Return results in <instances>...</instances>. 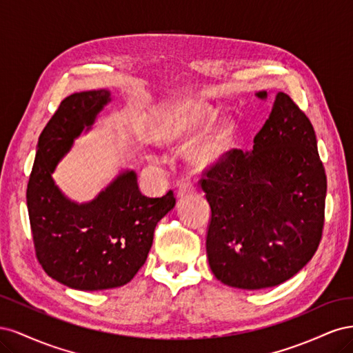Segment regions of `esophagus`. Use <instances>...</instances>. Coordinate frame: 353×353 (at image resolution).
Instances as JSON below:
<instances>
[{"label": "esophagus", "instance_id": "1", "mask_svg": "<svg viewBox=\"0 0 353 353\" xmlns=\"http://www.w3.org/2000/svg\"><path fill=\"white\" fill-rule=\"evenodd\" d=\"M193 193H194V185L188 183V181H181V183H178V190H176L178 199H184Z\"/></svg>", "mask_w": 353, "mask_h": 353}]
</instances>
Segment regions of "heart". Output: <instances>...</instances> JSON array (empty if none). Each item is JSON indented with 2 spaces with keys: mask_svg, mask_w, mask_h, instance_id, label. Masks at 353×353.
I'll return each mask as SVG.
<instances>
[{
  "mask_svg": "<svg viewBox=\"0 0 353 353\" xmlns=\"http://www.w3.org/2000/svg\"><path fill=\"white\" fill-rule=\"evenodd\" d=\"M200 123V119L197 116H188L184 117L175 123V126L170 130L169 138L170 140H179L188 134L193 132L197 125ZM221 150V141L216 137H209L205 141H201L196 150V156L201 162H210V160L215 159L219 154Z\"/></svg>",
  "mask_w": 353,
  "mask_h": 353,
  "instance_id": "1",
  "label": "heart"
}]
</instances>
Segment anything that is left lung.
<instances>
[{"label": "left lung", "instance_id": "left-lung-1", "mask_svg": "<svg viewBox=\"0 0 353 353\" xmlns=\"http://www.w3.org/2000/svg\"><path fill=\"white\" fill-rule=\"evenodd\" d=\"M261 100L268 92L254 94ZM212 218L209 266L230 287L261 290L292 279L321 240L327 178L312 123L284 92L253 140L200 179Z\"/></svg>", "mask_w": 353, "mask_h": 353}]
</instances>
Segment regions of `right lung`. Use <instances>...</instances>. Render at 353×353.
<instances>
[{
  "label": "right lung",
  "instance_id": "1",
  "mask_svg": "<svg viewBox=\"0 0 353 353\" xmlns=\"http://www.w3.org/2000/svg\"><path fill=\"white\" fill-rule=\"evenodd\" d=\"M110 101L109 90L74 92L61 101L39 135L26 191L39 263L51 279L82 292L130 283L147 259L157 222L175 206L172 190L163 197L143 196L132 169L121 170L83 203L56 184L59 162Z\"/></svg>",
  "mask_w": 353,
  "mask_h": 353
}]
</instances>
